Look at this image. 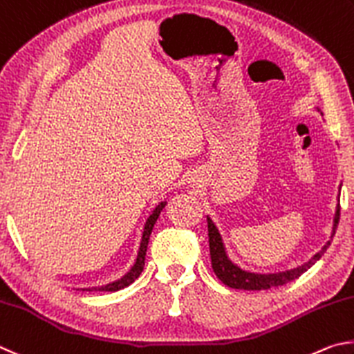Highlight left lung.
<instances>
[{"instance_id": "8db88e82", "label": "left lung", "mask_w": 354, "mask_h": 354, "mask_svg": "<svg viewBox=\"0 0 354 354\" xmlns=\"http://www.w3.org/2000/svg\"><path fill=\"white\" fill-rule=\"evenodd\" d=\"M317 110L320 111V109H317ZM339 196H340V188H339ZM339 218H340V203H337V207H336V214H334L333 232H331L330 241H328V243L322 247V250L319 253H315V255L309 259L308 263L299 266V268H294V269H289L284 272H275V274H257V272H249L245 269H241L238 264H234L232 259L228 258L224 241H222L218 227H216L212 218L207 216L209 255H212V266H213L214 274L222 283L227 284L228 288L244 289V290H263V289L283 286V284L294 281L300 275L305 274L308 269H311L313 266L317 263L322 257H324V253L326 252V249L331 244L333 236L336 234Z\"/></svg>"}]
</instances>
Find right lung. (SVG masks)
Masks as SVG:
<instances>
[{
  "label": "right lung",
  "mask_w": 354,
  "mask_h": 354,
  "mask_svg": "<svg viewBox=\"0 0 354 354\" xmlns=\"http://www.w3.org/2000/svg\"><path fill=\"white\" fill-rule=\"evenodd\" d=\"M166 205V201L160 202L157 207H155L153 212L149 216L145 228H142V234H141V243H140V249H138V255H136V259L132 268L129 269L127 274H124L121 278H118V280L107 283V284H102V286H93V288H80V290H105V292H115V290H120L127 288L129 284H132L136 278L140 277V274L142 272V268H145V259H146V250H147V244H149V236H151L152 233V228L155 225V222H157L158 216L161 213V209L165 208ZM79 290V289H77Z\"/></svg>",
  "instance_id": "1"
}]
</instances>
